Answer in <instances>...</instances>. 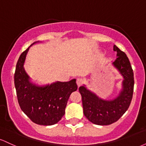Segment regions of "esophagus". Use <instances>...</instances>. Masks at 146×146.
Wrapping results in <instances>:
<instances>
[{"mask_svg": "<svg viewBox=\"0 0 146 146\" xmlns=\"http://www.w3.org/2000/svg\"><path fill=\"white\" fill-rule=\"evenodd\" d=\"M83 82H84V81H83L82 79H80V78L77 79L76 83H77V85H78V87H80V86H81V85L83 84Z\"/></svg>", "mask_w": 146, "mask_h": 146, "instance_id": "esophagus-1", "label": "esophagus"}]
</instances>
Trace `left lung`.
<instances>
[{
	"label": "left lung",
	"mask_w": 146,
	"mask_h": 146,
	"mask_svg": "<svg viewBox=\"0 0 146 146\" xmlns=\"http://www.w3.org/2000/svg\"><path fill=\"white\" fill-rule=\"evenodd\" d=\"M117 58L111 61L112 65L123 77L121 88L118 95L112 100L102 99L94 92L88 89L86 86L79 88L82 95L84 115L96 125H110L117 121L128 110L130 104L134 89V75L128 57L114 45Z\"/></svg>",
	"instance_id": "1"
}]
</instances>
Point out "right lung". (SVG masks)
I'll use <instances>...</instances> for the list:
<instances>
[{
    "instance_id": "1",
    "label": "right lung",
    "mask_w": 146,
    "mask_h": 146,
    "mask_svg": "<svg viewBox=\"0 0 146 146\" xmlns=\"http://www.w3.org/2000/svg\"><path fill=\"white\" fill-rule=\"evenodd\" d=\"M20 56L16 64L14 84L18 101L21 110L30 119L38 125H51L60 121L65 113L70 95L78 89L76 80L55 82L45 85L31 81L25 71L24 65L29 48Z\"/></svg>"
}]
</instances>
